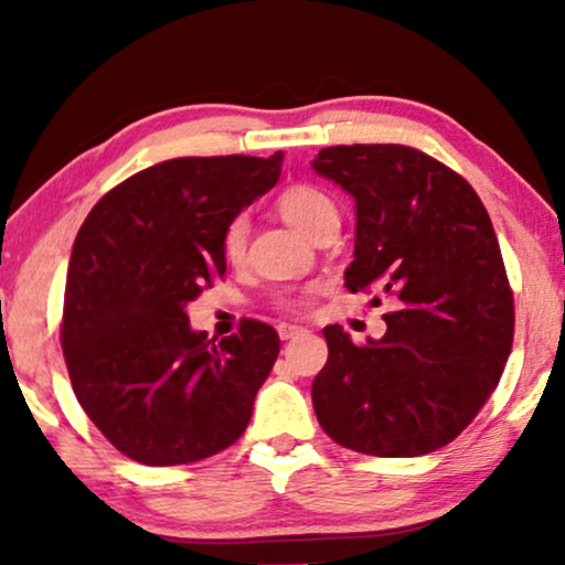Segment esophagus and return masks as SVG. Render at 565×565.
I'll return each mask as SVG.
<instances>
[{
    "instance_id": "1",
    "label": "esophagus",
    "mask_w": 565,
    "mask_h": 565,
    "mask_svg": "<svg viewBox=\"0 0 565 565\" xmlns=\"http://www.w3.org/2000/svg\"><path fill=\"white\" fill-rule=\"evenodd\" d=\"M305 332V327H297V323H278V337L281 340H295Z\"/></svg>"
}]
</instances>
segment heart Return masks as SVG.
Masks as SVG:
<instances>
[{
    "mask_svg": "<svg viewBox=\"0 0 565 565\" xmlns=\"http://www.w3.org/2000/svg\"><path fill=\"white\" fill-rule=\"evenodd\" d=\"M278 212L291 228L310 236L323 220L337 217V204L329 193L316 185H291L278 196ZM246 236H249V220L236 215L223 233V255L228 263H242L246 252Z\"/></svg>",
    "mask_w": 565,
    "mask_h": 565,
    "instance_id": "heart-1",
    "label": "heart"
}]
</instances>
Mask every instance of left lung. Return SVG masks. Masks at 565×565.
Returning a JSON list of instances; mask_svg holds the SVG:
<instances>
[{"instance_id":"left-lung-1","label":"left lung","mask_w":565,"mask_h":565,"mask_svg":"<svg viewBox=\"0 0 565 565\" xmlns=\"http://www.w3.org/2000/svg\"><path fill=\"white\" fill-rule=\"evenodd\" d=\"M310 167L355 201L345 287L398 300L366 345L340 323L323 329L316 417L337 444L372 457L436 451L472 423L512 348L515 310L489 212L468 180L417 148L332 146Z\"/></svg>"}]
</instances>
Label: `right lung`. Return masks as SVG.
I'll return each mask as SVG.
<instances>
[{
	"label": "right lung",
	"mask_w": 565,
	"mask_h": 565,
	"mask_svg": "<svg viewBox=\"0 0 565 565\" xmlns=\"http://www.w3.org/2000/svg\"><path fill=\"white\" fill-rule=\"evenodd\" d=\"M274 157H185L108 191L76 233L63 302V355L87 417L151 468L188 465L246 430L278 334L242 321L206 340L188 302L225 274L223 233L281 178Z\"/></svg>",
	"instance_id": "right-lung-1"
}]
</instances>
